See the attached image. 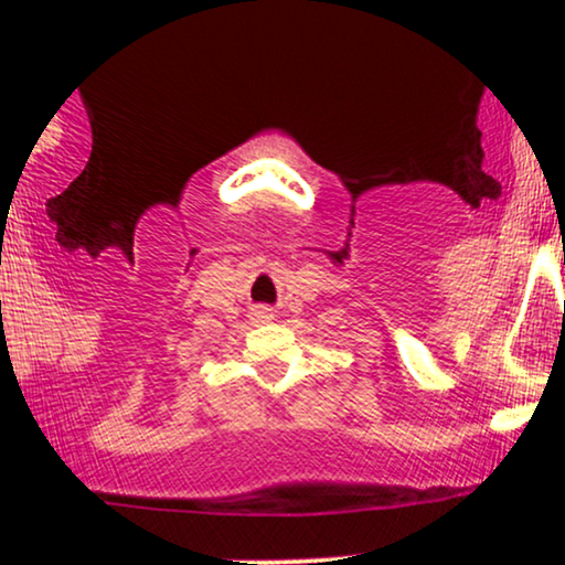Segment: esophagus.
<instances>
[{"instance_id":"34e87169","label":"esophagus","mask_w":565,"mask_h":565,"mask_svg":"<svg viewBox=\"0 0 565 565\" xmlns=\"http://www.w3.org/2000/svg\"><path fill=\"white\" fill-rule=\"evenodd\" d=\"M257 319H260V321H268V319H274V313H268V310H257Z\"/></svg>"}]
</instances>
